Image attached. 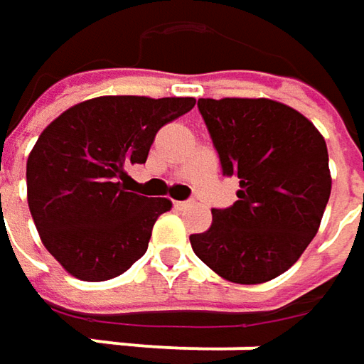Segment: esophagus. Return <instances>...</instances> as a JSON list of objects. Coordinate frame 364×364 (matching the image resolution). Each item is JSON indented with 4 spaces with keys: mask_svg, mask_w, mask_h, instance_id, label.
<instances>
[{
    "mask_svg": "<svg viewBox=\"0 0 364 364\" xmlns=\"http://www.w3.org/2000/svg\"><path fill=\"white\" fill-rule=\"evenodd\" d=\"M190 204H192V200H176L174 206L176 208H188Z\"/></svg>",
    "mask_w": 364,
    "mask_h": 364,
    "instance_id": "obj_1",
    "label": "esophagus"
}]
</instances>
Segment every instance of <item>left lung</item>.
Wrapping results in <instances>:
<instances>
[{
	"label": "left lung",
	"mask_w": 364,
	"mask_h": 364,
	"mask_svg": "<svg viewBox=\"0 0 364 364\" xmlns=\"http://www.w3.org/2000/svg\"><path fill=\"white\" fill-rule=\"evenodd\" d=\"M237 203L213 208L210 229L190 235L196 257L232 284L287 272L318 232L328 204V149L296 109L272 99H198Z\"/></svg>",
	"instance_id": "1"
}]
</instances>
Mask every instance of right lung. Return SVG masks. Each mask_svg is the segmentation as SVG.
<instances>
[{
	"label": "right lung",
	"instance_id": "add662e5",
	"mask_svg": "<svg viewBox=\"0 0 364 364\" xmlns=\"http://www.w3.org/2000/svg\"><path fill=\"white\" fill-rule=\"evenodd\" d=\"M192 97H97L66 109L26 164L28 206L44 247L70 275L105 282L147 251L168 198L132 190L127 168L146 164L156 133L188 113Z\"/></svg>",
	"mask_w": 364,
	"mask_h": 364
}]
</instances>
